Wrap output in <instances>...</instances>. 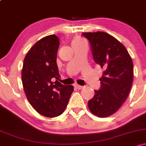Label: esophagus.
<instances>
[{"mask_svg": "<svg viewBox=\"0 0 146 146\" xmlns=\"http://www.w3.org/2000/svg\"><path fill=\"white\" fill-rule=\"evenodd\" d=\"M74 86L76 88L79 89V90H81V89H83V88H84V86H79V85H78V84H75Z\"/></svg>", "mask_w": 146, "mask_h": 146, "instance_id": "1", "label": "esophagus"}]
</instances>
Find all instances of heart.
<instances>
[{"label": "heart", "instance_id": "1", "mask_svg": "<svg viewBox=\"0 0 146 146\" xmlns=\"http://www.w3.org/2000/svg\"><path fill=\"white\" fill-rule=\"evenodd\" d=\"M83 42V40H81V39H80V38H75L74 40H73L72 44H74L79 43V42Z\"/></svg>", "mask_w": 146, "mask_h": 146}]
</instances>
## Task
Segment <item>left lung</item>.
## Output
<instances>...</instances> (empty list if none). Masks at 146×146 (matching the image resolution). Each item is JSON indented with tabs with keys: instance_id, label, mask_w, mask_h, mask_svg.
Masks as SVG:
<instances>
[{
	"instance_id": "1",
	"label": "left lung",
	"mask_w": 146,
	"mask_h": 146,
	"mask_svg": "<svg viewBox=\"0 0 146 146\" xmlns=\"http://www.w3.org/2000/svg\"><path fill=\"white\" fill-rule=\"evenodd\" d=\"M89 40L93 58L104 70L101 87L88 101L90 112L100 117L115 113L127 98L132 85L134 65L127 50L104 32L83 33Z\"/></svg>"
}]
</instances>
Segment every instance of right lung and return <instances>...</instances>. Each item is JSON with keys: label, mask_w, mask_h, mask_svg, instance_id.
<instances>
[{"label": "right lung", "mask_w": 146, "mask_h": 146, "mask_svg": "<svg viewBox=\"0 0 146 146\" xmlns=\"http://www.w3.org/2000/svg\"><path fill=\"white\" fill-rule=\"evenodd\" d=\"M59 44L55 35L37 41L26 54L21 73L30 104L37 112L48 117L64 112L74 90L73 86H64L58 81L60 76L56 58Z\"/></svg>", "instance_id": "obj_1"}]
</instances>
